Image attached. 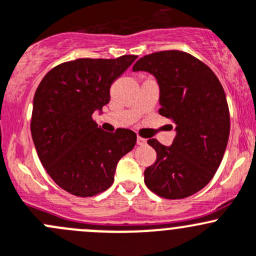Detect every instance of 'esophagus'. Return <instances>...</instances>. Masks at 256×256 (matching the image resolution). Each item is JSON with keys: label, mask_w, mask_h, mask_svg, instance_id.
<instances>
[{"label": "esophagus", "mask_w": 256, "mask_h": 256, "mask_svg": "<svg viewBox=\"0 0 256 256\" xmlns=\"http://www.w3.org/2000/svg\"><path fill=\"white\" fill-rule=\"evenodd\" d=\"M136 144H138V146H146V139L142 138V136H138V138H136Z\"/></svg>", "instance_id": "obj_1"}]
</instances>
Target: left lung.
Segmentation results:
<instances>
[{
	"label": "left lung",
	"instance_id": "8db88e82",
	"mask_svg": "<svg viewBox=\"0 0 256 256\" xmlns=\"http://www.w3.org/2000/svg\"><path fill=\"white\" fill-rule=\"evenodd\" d=\"M133 71H146L156 78L159 113L176 124L170 146L148 140L156 160L144 171V182L164 198L191 196L212 180L228 144L230 120L224 90L206 64L178 50L146 55Z\"/></svg>",
	"mask_w": 256,
	"mask_h": 256
}]
</instances>
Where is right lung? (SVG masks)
I'll return each instance as SVG.
<instances>
[{"instance_id": "obj_1", "label": "right lung", "mask_w": 256, "mask_h": 256, "mask_svg": "<svg viewBox=\"0 0 256 256\" xmlns=\"http://www.w3.org/2000/svg\"><path fill=\"white\" fill-rule=\"evenodd\" d=\"M136 59L123 55L64 62L36 88L30 122L36 152L50 178L75 196H94L108 188L120 158L136 146L134 132L110 134L92 120L110 102V85Z\"/></svg>"}]
</instances>
